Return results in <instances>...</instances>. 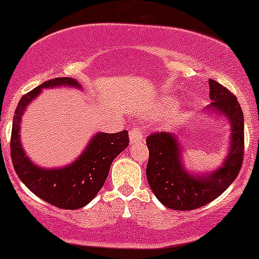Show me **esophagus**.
<instances>
[{
    "instance_id": "esophagus-1",
    "label": "esophagus",
    "mask_w": 259,
    "mask_h": 259,
    "mask_svg": "<svg viewBox=\"0 0 259 259\" xmlns=\"http://www.w3.org/2000/svg\"><path fill=\"white\" fill-rule=\"evenodd\" d=\"M130 141L131 143H136V142H142L144 141V136H143V131L138 127H135L130 131Z\"/></svg>"
}]
</instances>
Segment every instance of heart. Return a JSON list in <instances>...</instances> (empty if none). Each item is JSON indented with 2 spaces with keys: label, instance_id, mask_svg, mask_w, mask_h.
Segmentation results:
<instances>
[{
  "label": "heart",
  "instance_id": "1",
  "mask_svg": "<svg viewBox=\"0 0 259 259\" xmlns=\"http://www.w3.org/2000/svg\"><path fill=\"white\" fill-rule=\"evenodd\" d=\"M175 105V101L172 100V99H165L164 100V106L165 107H172Z\"/></svg>",
  "mask_w": 259,
  "mask_h": 259
}]
</instances>
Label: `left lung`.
Segmentation results:
<instances>
[{
	"label": "left lung",
	"instance_id": "left-lung-1",
	"mask_svg": "<svg viewBox=\"0 0 259 259\" xmlns=\"http://www.w3.org/2000/svg\"><path fill=\"white\" fill-rule=\"evenodd\" d=\"M209 98L211 103L205 111L223 116L230 126L228 152L217 168L205 172L188 170L180 139L184 133H153L147 138L148 184L161 204L174 210H192L218 198L235 181L242 165L245 138L239 101L213 79H209Z\"/></svg>",
	"mask_w": 259,
	"mask_h": 259
}]
</instances>
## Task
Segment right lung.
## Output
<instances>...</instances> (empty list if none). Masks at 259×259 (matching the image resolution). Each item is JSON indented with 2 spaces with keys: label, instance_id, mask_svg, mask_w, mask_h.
Returning <instances> with one entry per match:
<instances>
[{
  "label": "right lung",
  "instance_id": "obj_1",
  "mask_svg": "<svg viewBox=\"0 0 259 259\" xmlns=\"http://www.w3.org/2000/svg\"><path fill=\"white\" fill-rule=\"evenodd\" d=\"M63 87L82 89L77 79L63 77L48 80L23 95L14 112L11 155L20 181L35 196L57 208L79 209L85 207L105 184L112 161L128 147V132H97L75 160L65 166L44 167L35 164L20 141L22 116L42 89Z\"/></svg>",
  "mask_w": 259,
  "mask_h": 259
}]
</instances>
